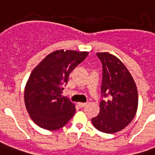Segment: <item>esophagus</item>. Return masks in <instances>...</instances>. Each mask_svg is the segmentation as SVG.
I'll return each mask as SVG.
<instances>
[{
    "label": "esophagus",
    "mask_w": 155,
    "mask_h": 155,
    "mask_svg": "<svg viewBox=\"0 0 155 155\" xmlns=\"http://www.w3.org/2000/svg\"><path fill=\"white\" fill-rule=\"evenodd\" d=\"M78 105L81 107H84L87 106L86 103H78Z\"/></svg>",
    "instance_id": "1"
}]
</instances>
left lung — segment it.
<instances>
[{"instance_id": "obj_1", "label": "left lung", "mask_w": 155, "mask_h": 155, "mask_svg": "<svg viewBox=\"0 0 155 155\" xmlns=\"http://www.w3.org/2000/svg\"><path fill=\"white\" fill-rule=\"evenodd\" d=\"M103 66L100 112L92 118L94 127L108 134L120 131L130 124L138 107L136 83L129 71L117 57L108 52H98Z\"/></svg>"}]
</instances>
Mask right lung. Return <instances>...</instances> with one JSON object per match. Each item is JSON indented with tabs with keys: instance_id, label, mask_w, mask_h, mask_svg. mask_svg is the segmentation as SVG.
<instances>
[{
	"instance_id": "right-lung-1",
	"label": "right lung",
	"mask_w": 155,
	"mask_h": 155,
	"mask_svg": "<svg viewBox=\"0 0 155 155\" xmlns=\"http://www.w3.org/2000/svg\"><path fill=\"white\" fill-rule=\"evenodd\" d=\"M89 54L87 51H53L34 69L25 90V104L32 120L49 130L60 129L75 113L74 104L62 96L69 75Z\"/></svg>"
}]
</instances>
